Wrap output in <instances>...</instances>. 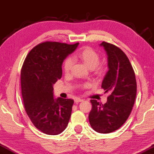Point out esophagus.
Instances as JSON below:
<instances>
[{"instance_id":"esophagus-1","label":"esophagus","mask_w":154,"mask_h":154,"mask_svg":"<svg viewBox=\"0 0 154 154\" xmlns=\"http://www.w3.org/2000/svg\"><path fill=\"white\" fill-rule=\"evenodd\" d=\"M83 101L82 99H80V98H75V99H74V101L75 103H79V102H81Z\"/></svg>"}]
</instances>
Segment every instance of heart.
<instances>
[{"mask_svg": "<svg viewBox=\"0 0 154 154\" xmlns=\"http://www.w3.org/2000/svg\"><path fill=\"white\" fill-rule=\"evenodd\" d=\"M76 58L82 61L89 69H92L96 74H101L105 71V66L98 64L100 60L99 54L92 48L85 47L75 55ZM73 61L71 58L65 60L63 64V69L65 73H69L72 69ZM88 87V85H85Z\"/></svg>", "mask_w": 154, "mask_h": 154, "instance_id": "heart-1", "label": "heart"}]
</instances>
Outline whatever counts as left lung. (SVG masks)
Masks as SVG:
<instances>
[{
  "mask_svg": "<svg viewBox=\"0 0 154 154\" xmlns=\"http://www.w3.org/2000/svg\"><path fill=\"white\" fill-rule=\"evenodd\" d=\"M108 55V71L102 81L105 92H110L105 104L91 100L89 114L92 128L100 133H110L119 129L128 119L135 103L137 83L128 57L119 48L103 42L100 44Z\"/></svg>",
  "mask_w": 154,
  "mask_h": 154,
  "instance_id": "left-lung-1",
  "label": "left lung"
}]
</instances>
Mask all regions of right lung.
I'll return each mask as SVG.
<instances>
[{
  "instance_id": "obj_1",
  "label": "right lung",
  "mask_w": 154,
  "mask_h": 154,
  "mask_svg": "<svg viewBox=\"0 0 154 154\" xmlns=\"http://www.w3.org/2000/svg\"><path fill=\"white\" fill-rule=\"evenodd\" d=\"M79 43L39 44L30 51L21 72L24 107L31 122L47 135L61 133L69 121L73 100L54 98L53 85L62 75V65Z\"/></svg>"
}]
</instances>
